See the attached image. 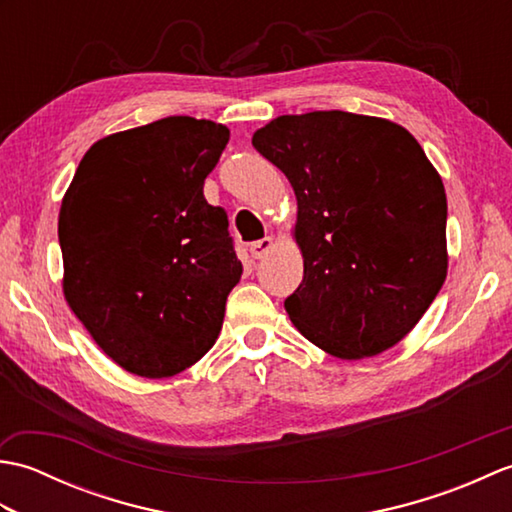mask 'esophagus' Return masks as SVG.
<instances>
[{
    "mask_svg": "<svg viewBox=\"0 0 512 512\" xmlns=\"http://www.w3.org/2000/svg\"><path fill=\"white\" fill-rule=\"evenodd\" d=\"M273 246H275L273 237H264V239H259V242L250 246V255H253L255 259H264V257H268L270 250H273Z\"/></svg>",
    "mask_w": 512,
    "mask_h": 512,
    "instance_id": "obj_1",
    "label": "esophagus"
}]
</instances>
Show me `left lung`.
Masks as SVG:
<instances>
[{
	"label": "left lung",
	"instance_id": "8db88e82",
	"mask_svg": "<svg viewBox=\"0 0 512 512\" xmlns=\"http://www.w3.org/2000/svg\"><path fill=\"white\" fill-rule=\"evenodd\" d=\"M253 147L297 195L303 281L286 312L343 361L394 347L447 279V193L405 127L341 110L277 116Z\"/></svg>",
	"mask_w": 512,
	"mask_h": 512
}]
</instances>
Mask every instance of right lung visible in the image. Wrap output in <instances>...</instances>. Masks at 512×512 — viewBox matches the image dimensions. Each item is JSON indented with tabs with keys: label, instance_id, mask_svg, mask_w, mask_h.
<instances>
[{
	"label": "right lung",
	"instance_id": "add662e5",
	"mask_svg": "<svg viewBox=\"0 0 512 512\" xmlns=\"http://www.w3.org/2000/svg\"><path fill=\"white\" fill-rule=\"evenodd\" d=\"M228 136L226 125L191 116L110 134L63 195V297L129 374H180L222 330L242 262L224 209L202 189Z\"/></svg>",
	"mask_w": 512,
	"mask_h": 512
}]
</instances>
